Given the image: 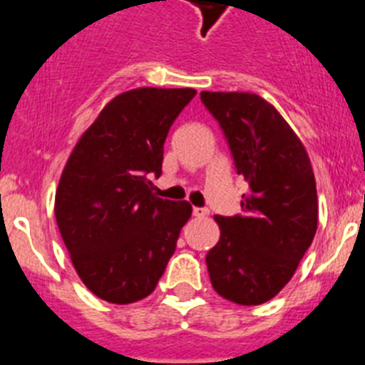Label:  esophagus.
I'll return each mask as SVG.
<instances>
[{
    "label": "esophagus",
    "mask_w": 365,
    "mask_h": 365,
    "mask_svg": "<svg viewBox=\"0 0 365 365\" xmlns=\"http://www.w3.org/2000/svg\"><path fill=\"white\" fill-rule=\"evenodd\" d=\"M192 215H195L196 218H204V217H207V215H209V209H205V207H192Z\"/></svg>",
    "instance_id": "esophagus-1"
}]
</instances>
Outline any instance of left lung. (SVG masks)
<instances>
[{
	"instance_id": "1",
	"label": "left lung",
	"mask_w": 365,
	"mask_h": 365,
	"mask_svg": "<svg viewBox=\"0 0 365 365\" xmlns=\"http://www.w3.org/2000/svg\"><path fill=\"white\" fill-rule=\"evenodd\" d=\"M200 99L248 182L242 213L215 217L220 240L205 255L209 277L222 297L261 305L292 279L314 239V173L296 132L259 95L202 91Z\"/></svg>"
}]
</instances>
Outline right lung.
<instances>
[{
    "mask_svg": "<svg viewBox=\"0 0 365 365\" xmlns=\"http://www.w3.org/2000/svg\"><path fill=\"white\" fill-rule=\"evenodd\" d=\"M191 88H138L113 97L82 134L60 176L55 217L82 283L126 305L156 288L176 250L189 202L158 198L170 126Z\"/></svg>",
    "mask_w": 365,
    "mask_h": 365,
    "instance_id": "right-lung-1",
    "label": "right lung"
}]
</instances>
